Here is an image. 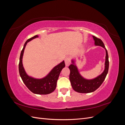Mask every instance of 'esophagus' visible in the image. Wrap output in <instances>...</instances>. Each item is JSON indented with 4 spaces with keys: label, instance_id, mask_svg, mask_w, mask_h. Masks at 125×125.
I'll return each mask as SVG.
<instances>
[{
    "label": "esophagus",
    "instance_id": "esophagus-1",
    "mask_svg": "<svg viewBox=\"0 0 125 125\" xmlns=\"http://www.w3.org/2000/svg\"><path fill=\"white\" fill-rule=\"evenodd\" d=\"M65 62L66 66H68L71 62V59L69 57H66L65 59Z\"/></svg>",
    "mask_w": 125,
    "mask_h": 125
}]
</instances>
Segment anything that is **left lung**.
I'll return each instance as SVG.
<instances>
[{
	"mask_svg": "<svg viewBox=\"0 0 125 125\" xmlns=\"http://www.w3.org/2000/svg\"><path fill=\"white\" fill-rule=\"evenodd\" d=\"M93 37L95 41V45L103 47L106 51L105 69L103 73L96 78L92 79V80H86L79 74L77 67L74 65L73 61H72L73 63L69 66V68L70 70L69 79L73 89L75 91L79 93H88L95 91L99 88L102 83L103 82L108 73L109 61L107 50L106 49L103 42L101 39L94 36H93Z\"/></svg>",
	"mask_w": 125,
	"mask_h": 125,
	"instance_id": "8db88e82",
	"label": "left lung"
}]
</instances>
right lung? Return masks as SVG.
<instances>
[{
  "mask_svg": "<svg viewBox=\"0 0 125 125\" xmlns=\"http://www.w3.org/2000/svg\"><path fill=\"white\" fill-rule=\"evenodd\" d=\"M37 37L38 36L37 35H35L25 42L23 48L21 52L20 62L19 63V71L22 81L32 92L34 94L45 95L52 92L55 90L59 75L62 69L65 67V63L64 61L60 63L52 70L46 77L43 79H36L29 77L26 73L22 65V57L27 43Z\"/></svg>",
  "mask_w": 125,
  "mask_h": 125,
  "instance_id": "right-lung-1",
  "label": "right lung"
}]
</instances>
